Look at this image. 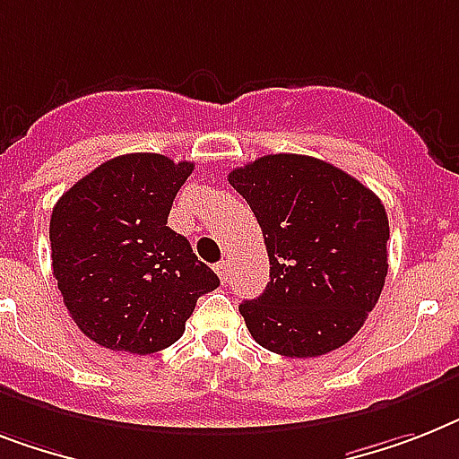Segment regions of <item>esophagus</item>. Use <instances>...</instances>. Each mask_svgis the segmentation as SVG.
Returning a JSON list of instances; mask_svg holds the SVG:
<instances>
[{
  "label": "esophagus",
  "mask_w": 459,
  "mask_h": 459,
  "mask_svg": "<svg viewBox=\"0 0 459 459\" xmlns=\"http://www.w3.org/2000/svg\"><path fill=\"white\" fill-rule=\"evenodd\" d=\"M215 274L221 276L222 283L230 281V260H221V263L215 264Z\"/></svg>",
  "instance_id": "obj_1"
}]
</instances>
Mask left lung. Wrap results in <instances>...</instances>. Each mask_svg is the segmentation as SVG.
<instances>
[{
  "instance_id": "left-lung-1",
  "label": "left lung",
  "mask_w": 459,
  "mask_h": 459,
  "mask_svg": "<svg viewBox=\"0 0 459 459\" xmlns=\"http://www.w3.org/2000/svg\"><path fill=\"white\" fill-rule=\"evenodd\" d=\"M270 255V283L238 305L260 347L312 359L350 342L387 276L389 221L350 173L305 154H267L234 169Z\"/></svg>"
}]
</instances>
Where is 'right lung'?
<instances>
[{
    "label": "right lung",
    "instance_id": "add662e5",
    "mask_svg": "<svg viewBox=\"0 0 459 459\" xmlns=\"http://www.w3.org/2000/svg\"><path fill=\"white\" fill-rule=\"evenodd\" d=\"M195 164L164 154H121L72 185L53 206V276L86 338L112 351L152 354L221 279L169 222Z\"/></svg>",
    "mask_w": 459,
    "mask_h": 459
}]
</instances>
